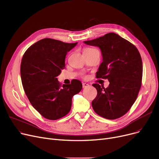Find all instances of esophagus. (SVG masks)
Wrapping results in <instances>:
<instances>
[{"mask_svg":"<svg viewBox=\"0 0 159 159\" xmlns=\"http://www.w3.org/2000/svg\"><path fill=\"white\" fill-rule=\"evenodd\" d=\"M83 89H85V88H87V87H89L90 85H89V84H87V83H83Z\"/></svg>","mask_w":159,"mask_h":159,"instance_id":"esophagus-1","label":"esophagus"}]
</instances>
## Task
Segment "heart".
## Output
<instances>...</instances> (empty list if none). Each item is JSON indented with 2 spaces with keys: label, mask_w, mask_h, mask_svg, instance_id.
<instances>
[{
  "label": "heart",
  "mask_w": 159,
  "mask_h": 159,
  "mask_svg": "<svg viewBox=\"0 0 159 159\" xmlns=\"http://www.w3.org/2000/svg\"><path fill=\"white\" fill-rule=\"evenodd\" d=\"M92 49H92V48H85L83 50V52H87V51H90Z\"/></svg>",
  "instance_id": "1"
}]
</instances>
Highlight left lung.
I'll return each instance as SVG.
<instances>
[{
  "label": "left lung",
  "mask_w": 159,
  "mask_h": 159,
  "mask_svg": "<svg viewBox=\"0 0 159 159\" xmlns=\"http://www.w3.org/2000/svg\"><path fill=\"white\" fill-rule=\"evenodd\" d=\"M84 43L99 47L102 62L96 78L107 79L105 89L93 84L98 94L92 106L99 116L116 119L124 116L135 102L142 84L143 62L136 47L114 33H109Z\"/></svg>",
  "instance_id": "obj_1"
}]
</instances>
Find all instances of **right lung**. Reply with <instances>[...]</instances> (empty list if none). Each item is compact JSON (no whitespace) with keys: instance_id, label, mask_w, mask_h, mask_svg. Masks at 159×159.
<instances>
[{"instance_id":"obj_1","label":"right lung","mask_w":159,"mask_h":159,"mask_svg":"<svg viewBox=\"0 0 159 159\" xmlns=\"http://www.w3.org/2000/svg\"><path fill=\"white\" fill-rule=\"evenodd\" d=\"M77 45L44 39L25 52L20 75L25 94L32 106L45 118L57 120L70 110L72 98L82 89L78 80L61 85L57 76L65 66L67 52Z\"/></svg>"}]
</instances>
